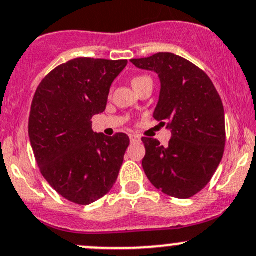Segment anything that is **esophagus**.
<instances>
[{
  "label": "esophagus",
  "instance_id": "esophagus-1",
  "mask_svg": "<svg viewBox=\"0 0 256 256\" xmlns=\"http://www.w3.org/2000/svg\"><path fill=\"white\" fill-rule=\"evenodd\" d=\"M129 138H130L132 143H140L142 142L140 136H136V134H130V136H129Z\"/></svg>",
  "mask_w": 256,
  "mask_h": 256
}]
</instances>
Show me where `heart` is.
<instances>
[{
	"label": "heart",
	"mask_w": 256,
	"mask_h": 256,
	"mask_svg": "<svg viewBox=\"0 0 256 256\" xmlns=\"http://www.w3.org/2000/svg\"><path fill=\"white\" fill-rule=\"evenodd\" d=\"M144 78H148V77H136V78H133V80H132V84H134V83L139 82V80H144Z\"/></svg>",
	"instance_id": "1"
}]
</instances>
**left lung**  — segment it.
Masks as SVG:
<instances>
[{"label": "left lung", "instance_id": "obj_1", "mask_svg": "<svg viewBox=\"0 0 256 256\" xmlns=\"http://www.w3.org/2000/svg\"><path fill=\"white\" fill-rule=\"evenodd\" d=\"M130 62L158 74L160 93L153 117L172 133L166 146L154 138H142L146 176L163 193L190 198L210 182L224 154L225 117L219 93L206 72L174 53Z\"/></svg>", "mask_w": 256, "mask_h": 256}]
</instances>
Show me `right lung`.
<instances>
[{
	"mask_svg": "<svg viewBox=\"0 0 256 256\" xmlns=\"http://www.w3.org/2000/svg\"><path fill=\"white\" fill-rule=\"evenodd\" d=\"M127 63L76 58L46 76L34 93L28 122L34 158L50 186L72 203H94L118 178L128 136L94 133L90 120L104 112Z\"/></svg>",
	"mask_w": 256,
	"mask_h": 256,
	"instance_id": "add662e5",
	"label": "right lung"
}]
</instances>
